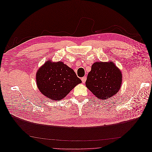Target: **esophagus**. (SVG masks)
<instances>
[{
    "label": "esophagus",
    "mask_w": 152,
    "mask_h": 152,
    "mask_svg": "<svg viewBox=\"0 0 152 152\" xmlns=\"http://www.w3.org/2000/svg\"><path fill=\"white\" fill-rule=\"evenodd\" d=\"M86 79H87V78H86V77H82L81 78V80H82V82H83V83H85V82L86 81Z\"/></svg>",
    "instance_id": "esophagus-1"
}]
</instances>
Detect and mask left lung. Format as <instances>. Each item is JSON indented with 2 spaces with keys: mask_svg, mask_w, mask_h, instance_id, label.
Instances as JSON below:
<instances>
[{
  "mask_svg": "<svg viewBox=\"0 0 152 152\" xmlns=\"http://www.w3.org/2000/svg\"><path fill=\"white\" fill-rule=\"evenodd\" d=\"M122 76L121 70L111 62H95L87 75L86 86L98 99H107L121 89Z\"/></svg>",
  "mask_w": 152,
  "mask_h": 152,
  "instance_id": "8db88e82",
  "label": "left lung"
}]
</instances>
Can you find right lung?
<instances>
[{
    "label": "right lung",
    "instance_id": "1",
    "mask_svg": "<svg viewBox=\"0 0 152 152\" xmlns=\"http://www.w3.org/2000/svg\"><path fill=\"white\" fill-rule=\"evenodd\" d=\"M36 82L40 93L49 99L64 98L82 81L72 68L61 61L49 59L37 72Z\"/></svg>",
    "mask_w": 152,
    "mask_h": 152
}]
</instances>
